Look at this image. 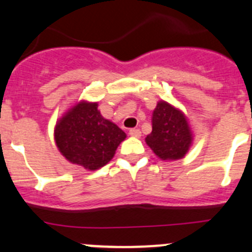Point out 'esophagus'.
I'll return each mask as SVG.
<instances>
[{"label": "esophagus", "mask_w": 252, "mask_h": 252, "mask_svg": "<svg viewBox=\"0 0 252 252\" xmlns=\"http://www.w3.org/2000/svg\"><path fill=\"white\" fill-rule=\"evenodd\" d=\"M129 135L133 136V138H140L141 131L139 130V129H130V130H129Z\"/></svg>", "instance_id": "1"}]
</instances>
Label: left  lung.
I'll return each instance as SVG.
<instances>
[{
    "mask_svg": "<svg viewBox=\"0 0 252 252\" xmlns=\"http://www.w3.org/2000/svg\"><path fill=\"white\" fill-rule=\"evenodd\" d=\"M152 131L145 138L147 146L162 161H175L188 154L194 141L189 119L167 101H158L152 112Z\"/></svg>",
    "mask_w": 252,
    "mask_h": 252,
    "instance_id": "obj_1",
    "label": "left lung"
}]
</instances>
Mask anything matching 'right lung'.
I'll use <instances>...</instances> for the list:
<instances>
[{
    "instance_id": "obj_1",
    "label": "right lung",
    "mask_w": 252,
    "mask_h": 252,
    "mask_svg": "<svg viewBox=\"0 0 252 252\" xmlns=\"http://www.w3.org/2000/svg\"><path fill=\"white\" fill-rule=\"evenodd\" d=\"M97 102L81 100L64 112L55 126L58 151L70 163L89 171L106 166L126 134L103 118Z\"/></svg>"
}]
</instances>
